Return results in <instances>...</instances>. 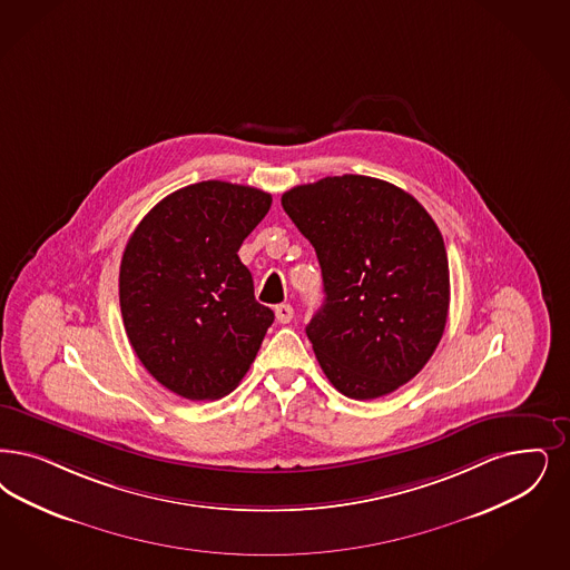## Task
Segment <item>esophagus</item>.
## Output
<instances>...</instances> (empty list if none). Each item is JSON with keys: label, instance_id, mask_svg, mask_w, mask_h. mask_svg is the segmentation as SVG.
Listing matches in <instances>:
<instances>
[{"label": "esophagus", "instance_id": "obj_1", "mask_svg": "<svg viewBox=\"0 0 570 570\" xmlns=\"http://www.w3.org/2000/svg\"><path fill=\"white\" fill-rule=\"evenodd\" d=\"M293 315H295V309L288 303H282L275 307V317L279 324H288L293 320Z\"/></svg>", "mask_w": 570, "mask_h": 570}]
</instances>
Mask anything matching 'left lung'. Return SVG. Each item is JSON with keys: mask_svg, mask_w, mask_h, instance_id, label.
Wrapping results in <instances>:
<instances>
[{"mask_svg": "<svg viewBox=\"0 0 570 570\" xmlns=\"http://www.w3.org/2000/svg\"><path fill=\"white\" fill-rule=\"evenodd\" d=\"M282 206L322 267L324 305L305 328L322 371L354 400L395 392L446 326L451 279L438 225L404 189L362 175L298 185Z\"/></svg>", "mask_w": 570, "mask_h": 570, "instance_id": "1", "label": "left lung"}]
</instances>
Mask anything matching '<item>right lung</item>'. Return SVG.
Here are the masks:
<instances>
[{"label":"right lung","instance_id":"obj_1","mask_svg":"<svg viewBox=\"0 0 570 570\" xmlns=\"http://www.w3.org/2000/svg\"><path fill=\"white\" fill-rule=\"evenodd\" d=\"M269 208L261 189L202 180L164 197L126 244L124 328L140 364L180 397L234 392L274 324L237 256Z\"/></svg>","mask_w":570,"mask_h":570}]
</instances>
